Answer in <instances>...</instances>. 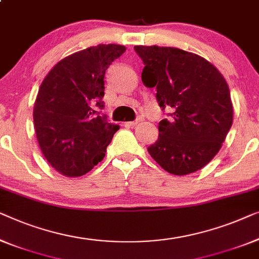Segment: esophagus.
Instances as JSON below:
<instances>
[{
	"instance_id": "obj_1",
	"label": "esophagus",
	"mask_w": 259,
	"mask_h": 259,
	"mask_svg": "<svg viewBox=\"0 0 259 259\" xmlns=\"http://www.w3.org/2000/svg\"><path fill=\"white\" fill-rule=\"evenodd\" d=\"M142 121H143V119H142V118L140 117V118H137L136 121H133V122H126V123H125V125H128V126H135V125H137L138 123H141Z\"/></svg>"
}]
</instances>
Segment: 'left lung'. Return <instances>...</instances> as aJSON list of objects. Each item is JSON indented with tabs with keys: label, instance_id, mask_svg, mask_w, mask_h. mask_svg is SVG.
Returning <instances> with one entry per match:
<instances>
[{
	"label": "left lung",
	"instance_id": "left-lung-1",
	"mask_svg": "<svg viewBox=\"0 0 259 259\" xmlns=\"http://www.w3.org/2000/svg\"><path fill=\"white\" fill-rule=\"evenodd\" d=\"M135 50L145 64L142 81L155 87L163 110H174L158 123V140L149 154L176 176L202 169L221 150L234 121L227 81L194 53L158 46H135Z\"/></svg>",
	"mask_w": 259,
	"mask_h": 259
}]
</instances>
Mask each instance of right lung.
Instances as JSON below:
<instances>
[{
  "instance_id": "obj_1",
  "label": "right lung",
  "mask_w": 259,
  "mask_h": 259,
  "mask_svg": "<svg viewBox=\"0 0 259 259\" xmlns=\"http://www.w3.org/2000/svg\"><path fill=\"white\" fill-rule=\"evenodd\" d=\"M124 46L98 45L64 57L43 79L34 104L36 138L57 172L79 177L104 158L117 124L100 115L104 75Z\"/></svg>"
}]
</instances>
